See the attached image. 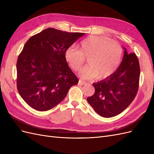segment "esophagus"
<instances>
[{"instance_id": "esophagus-1", "label": "esophagus", "mask_w": 154, "mask_h": 154, "mask_svg": "<svg viewBox=\"0 0 154 154\" xmlns=\"http://www.w3.org/2000/svg\"><path fill=\"white\" fill-rule=\"evenodd\" d=\"M85 84H86V82H85L83 81V80H79V82H78V85H85Z\"/></svg>"}]
</instances>
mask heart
Segmentation results:
<instances>
[{
  "mask_svg": "<svg viewBox=\"0 0 154 154\" xmlns=\"http://www.w3.org/2000/svg\"><path fill=\"white\" fill-rule=\"evenodd\" d=\"M122 54V48L118 42L104 36L91 35L81 42L79 49L69 48L65 58L75 71L80 69L87 58L88 65L81 70V76L88 80L96 78L104 80L118 69Z\"/></svg>",
  "mask_w": 154,
  "mask_h": 154,
  "instance_id": "heart-1",
  "label": "heart"
}]
</instances>
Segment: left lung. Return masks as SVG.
<instances>
[{
    "instance_id": "left-lung-1",
    "label": "left lung",
    "mask_w": 154,
    "mask_h": 154,
    "mask_svg": "<svg viewBox=\"0 0 154 154\" xmlns=\"http://www.w3.org/2000/svg\"><path fill=\"white\" fill-rule=\"evenodd\" d=\"M140 67L136 54L125 49L122 63L109 78L93 83L95 92L88 103L97 114L111 118L122 113L132 103L138 91Z\"/></svg>"
}]
</instances>
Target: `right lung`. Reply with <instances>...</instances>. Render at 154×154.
<instances>
[{
    "label": "right lung",
    "instance_id": "right-lung-1",
    "mask_svg": "<svg viewBox=\"0 0 154 154\" xmlns=\"http://www.w3.org/2000/svg\"><path fill=\"white\" fill-rule=\"evenodd\" d=\"M48 28L26 42L17 62V86L20 96L38 111L53 109L78 79L65 58L66 51L84 35Z\"/></svg>",
    "mask_w": 154,
    "mask_h": 154
}]
</instances>
